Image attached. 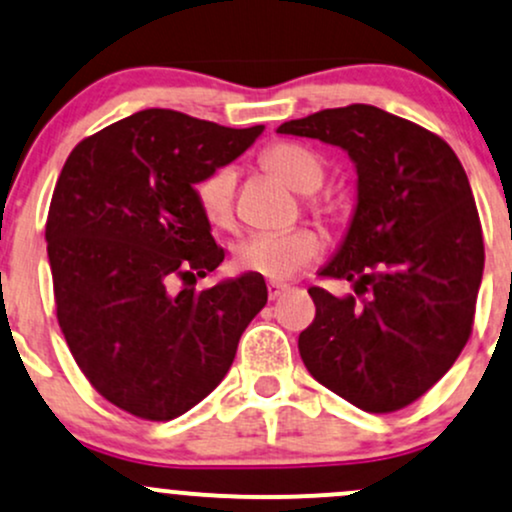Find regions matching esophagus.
<instances>
[{"label": "esophagus", "instance_id": "34e87169", "mask_svg": "<svg viewBox=\"0 0 512 512\" xmlns=\"http://www.w3.org/2000/svg\"><path fill=\"white\" fill-rule=\"evenodd\" d=\"M287 292V285H283V283H268V297H271V300H278L280 295H285Z\"/></svg>", "mask_w": 512, "mask_h": 512}]
</instances>
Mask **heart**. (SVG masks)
Returning a JSON list of instances; mask_svg holds the SVG:
<instances>
[{
	"mask_svg": "<svg viewBox=\"0 0 512 512\" xmlns=\"http://www.w3.org/2000/svg\"><path fill=\"white\" fill-rule=\"evenodd\" d=\"M261 162L271 174L285 181L292 191L314 193L324 183V162L314 149L297 142H273L263 149ZM195 203L200 215L215 232L237 229V171L232 166H217L208 176L195 183ZM317 215L329 217L333 208L324 203H312ZM324 241L314 229L300 227L280 234H254L234 249V266L241 273H256L263 278L290 280L302 268L317 261Z\"/></svg>",
	"mask_w": 512,
	"mask_h": 512,
	"instance_id": "b5f03b06",
	"label": "heart"
}]
</instances>
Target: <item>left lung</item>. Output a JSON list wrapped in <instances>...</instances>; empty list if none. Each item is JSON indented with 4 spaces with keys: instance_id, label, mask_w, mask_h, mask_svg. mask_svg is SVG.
<instances>
[{
    "instance_id": "1",
    "label": "left lung",
    "mask_w": 512,
    "mask_h": 512,
    "mask_svg": "<svg viewBox=\"0 0 512 512\" xmlns=\"http://www.w3.org/2000/svg\"><path fill=\"white\" fill-rule=\"evenodd\" d=\"M283 135L343 147L358 169V208L321 278L317 317L300 333L309 375L370 413L421 399L472 336L484 237L467 174L442 137L377 106L353 103L290 120Z\"/></svg>"
}]
</instances>
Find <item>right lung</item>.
I'll return each mask as SVG.
<instances>
[{
  "label": "right lung",
  "mask_w": 512,
  "mask_h": 512,
  "mask_svg": "<svg viewBox=\"0 0 512 512\" xmlns=\"http://www.w3.org/2000/svg\"><path fill=\"white\" fill-rule=\"evenodd\" d=\"M261 132L147 108L84 137L62 166L45 222L57 321L91 387L132 416L171 421L203 401L266 307L256 273L195 287L225 249L193 186Z\"/></svg>",
  "instance_id": "1"
}]
</instances>
